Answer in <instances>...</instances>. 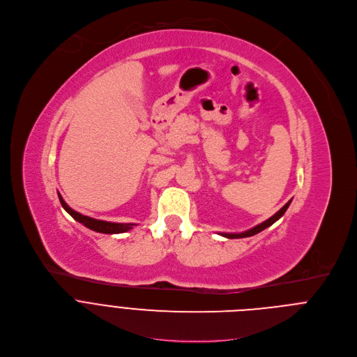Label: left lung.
Here are the masks:
<instances>
[{
  "label": "left lung",
  "mask_w": 357,
  "mask_h": 357,
  "mask_svg": "<svg viewBox=\"0 0 357 357\" xmlns=\"http://www.w3.org/2000/svg\"><path fill=\"white\" fill-rule=\"evenodd\" d=\"M291 202L292 200H289L280 211H277L273 217H270L268 220H266L264 222H261V224H259V225H256L255 228H252V229H248V231H245V232H241V234H224V232H221L220 235H222V236H225V238H228V239H239V238H249V236H253V235H256V234H259V232H261V231H264L266 228H268V227H271L275 221H278L284 214H285V211L288 210V207H289V204H291Z\"/></svg>",
  "instance_id": "8db88e82"
}]
</instances>
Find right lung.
Here are the masks:
<instances>
[{
    "mask_svg": "<svg viewBox=\"0 0 357 357\" xmlns=\"http://www.w3.org/2000/svg\"><path fill=\"white\" fill-rule=\"evenodd\" d=\"M58 197H59V202H61L62 207L65 208V211L69 215H72V218H75L77 222L83 224L86 228L91 229V231H96V232H100V234H123V232H128L129 229H132L136 225V224H118V222H108V221L94 220L91 217L83 215V214L72 210L65 203V200L62 199V196L59 193H58Z\"/></svg>",
    "mask_w": 357,
    "mask_h": 357,
    "instance_id": "1",
    "label": "right lung"
}]
</instances>
